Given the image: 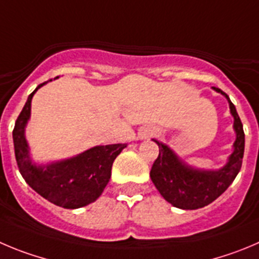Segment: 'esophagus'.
Segmentation results:
<instances>
[{"instance_id": "1", "label": "esophagus", "mask_w": 259, "mask_h": 259, "mask_svg": "<svg viewBox=\"0 0 259 259\" xmlns=\"http://www.w3.org/2000/svg\"><path fill=\"white\" fill-rule=\"evenodd\" d=\"M146 135H147V134H143V137H146Z\"/></svg>"}]
</instances>
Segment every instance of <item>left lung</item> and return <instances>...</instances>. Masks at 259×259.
Here are the masks:
<instances>
[{
	"label": "left lung",
	"instance_id": "1",
	"mask_svg": "<svg viewBox=\"0 0 259 259\" xmlns=\"http://www.w3.org/2000/svg\"><path fill=\"white\" fill-rule=\"evenodd\" d=\"M212 89L228 100L230 113L234 117L233 127L236 138L233 153L229 156L226 165L217 170L193 167L185 163L170 147L153 139L158 146L159 154L149 176L159 194L176 208L198 209L208 206L230 187L241 168L245 144L243 124L228 94L214 87Z\"/></svg>",
	"mask_w": 259,
	"mask_h": 259
}]
</instances>
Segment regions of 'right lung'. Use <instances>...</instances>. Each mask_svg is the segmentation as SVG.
I'll return each mask as SVG.
<instances>
[{
  "label": "right lung",
  "instance_id": "right-lung-1",
  "mask_svg": "<svg viewBox=\"0 0 259 259\" xmlns=\"http://www.w3.org/2000/svg\"><path fill=\"white\" fill-rule=\"evenodd\" d=\"M47 83L39 84L29 94L15 122L13 139L16 162L26 184L45 199L62 208H80L91 204L102 194L110 181L113 161L126 144L96 146L74 157L46 165L33 162L25 138V127L30 118L31 98Z\"/></svg>",
  "mask_w": 259,
  "mask_h": 259
}]
</instances>
